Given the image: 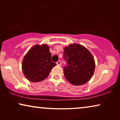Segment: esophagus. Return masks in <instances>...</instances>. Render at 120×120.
<instances>
[{"label": "esophagus", "instance_id": "34e87169", "mask_svg": "<svg viewBox=\"0 0 120 120\" xmlns=\"http://www.w3.org/2000/svg\"><path fill=\"white\" fill-rule=\"evenodd\" d=\"M56 64L58 65H60V60H58V61H57Z\"/></svg>", "mask_w": 120, "mask_h": 120}]
</instances>
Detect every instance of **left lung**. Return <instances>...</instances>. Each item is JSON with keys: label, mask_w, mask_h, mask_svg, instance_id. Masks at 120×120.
Here are the masks:
<instances>
[{"label": "left lung", "mask_w": 120, "mask_h": 120, "mask_svg": "<svg viewBox=\"0 0 120 120\" xmlns=\"http://www.w3.org/2000/svg\"><path fill=\"white\" fill-rule=\"evenodd\" d=\"M63 58L67 64L64 67L66 79L73 85L85 84L94 73L95 62L86 47L79 44H70L64 49Z\"/></svg>", "instance_id": "obj_1"}]
</instances>
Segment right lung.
I'll use <instances>...</instances> for the list:
<instances>
[{
  "label": "right lung",
  "instance_id": "1",
  "mask_svg": "<svg viewBox=\"0 0 120 120\" xmlns=\"http://www.w3.org/2000/svg\"><path fill=\"white\" fill-rule=\"evenodd\" d=\"M55 65L49 47L44 44L34 46L28 51L22 60V69L28 80L37 82L45 79Z\"/></svg>",
  "mask_w": 120,
  "mask_h": 120
}]
</instances>
